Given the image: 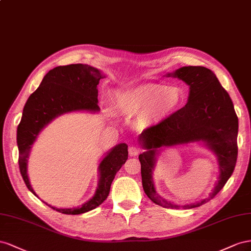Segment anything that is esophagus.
<instances>
[{"mask_svg":"<svg viewBox=\"0 0 251 251\" xmlns=\"http://www.w3.org/2000/svg\"><path fill=\"white\" fill-rule=\"evenodd\" d=\"M128 151H129L130 156H137V155L140 154L141 149L138 148V147H135V146H131V147H129V149H128Z\"/></svg>","mask_w":251,"mask_h":251,"instance_id":"34e87169","label":"esophagus"}]
</instances>
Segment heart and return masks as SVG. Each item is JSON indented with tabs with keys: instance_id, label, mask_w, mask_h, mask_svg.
I'll return each mask as SVG.
<instances>
[{
	"instance_id": "heart-1",
	"label": "heart",
	"mask_w": 251,
	"mask_h": 251,
	"mask_svg": "<svg viewBox=\"0 0 251 251\" xmlns=\"http://www.w3.org/2000/svg\"><path fill=\"white\" fill-rule=\"evenodd\" d=\"M181 99V91L175 86L142 84L118 89L113 95V103L123 116L144 114L147 119H159L174 111Z\"/></svg>"
}]
</instances>
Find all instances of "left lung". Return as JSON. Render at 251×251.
<instances>
[{
    "label": "left lung",
    "instance_id": "8db88e82",
    "mask_svg": "<svg viewBox=\"0 0 251 251\" xmlns=\"http://www.w3.org/2000/svg\"><path fill=\"white\" fill-rule=\"evenodd\" d=\"M168 76L178 77L189 86L188 102L156 125L143 130L139 141L147 151L139 155L142 184L147 197L164 208L190 209L207 203L224 187L238 159L239 120L228 92L212 71L202 66H185ZM203 140L218 156L219 182L208 198L198 203L178 206L157 195L152 170L157 149L165 146Z\"/></svg>",
    "mask_w": 251,
    "mask_h": 251
}]
</instances>
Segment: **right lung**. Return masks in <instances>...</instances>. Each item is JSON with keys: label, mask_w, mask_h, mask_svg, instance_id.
Here are the masks:
<instances>
[{"label": "right lung", "mask_w": 251, "mask_h": 251, "mask_svg": "<svg viewBox=\"0 0 251 251\" xmlns=\"http://www.w3.org/2000/svg\"><path fill=\"white\" fill-rule=\"evenodd\" d=\"M105 75L99 69L83 64L59 66L48 71L41 85L28 98L22 119L17 130L19 166L23 180L34 196L27 175V162L31 145L39 132L53 119L71 111L100 110L98 105V84ZM128 159L125 143L113 147L99 165L100 180L95 196L77 208H55L64 214H81L97 208L107 199L110 186L118 171ZM38 197V196H37Z\"/></svg>", "instance_id": "add662e5"}]
</instances>
